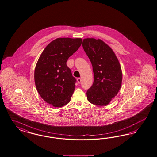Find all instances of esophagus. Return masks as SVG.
Here are the masks:
<instances>
[{"label":"esophagus","mask_w":157,"mask_h":157,"mask_svg":"<svg viewBox=\"0 0 157 157\" xmlns=\"http://www.w3.org/2000/svg\"><path fill=\"white\" fill-rule=\"evenodd\" d=\"M77 82H78V83H80L81 82V79L80 78H78V79H77Z\"/></svg>","instance_id":"34e87169"}]
</instances>
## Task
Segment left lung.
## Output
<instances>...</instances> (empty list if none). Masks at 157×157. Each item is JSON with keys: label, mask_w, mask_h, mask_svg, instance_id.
Returning <instances> with one entry per match:
<instances>
[{"label": "left lung", "mask_w": 157, "mask_h": 157, "mask_svg": "<svg viewBox=\"0 0 157 157\" xmlns=\"http://www.w3.org/2000/svg\"><path fill=\"white\" fill-rule=\"evenodd\" d=\"M82 46L93 66L94 82L87 90V98L93 104L106 106L117 94L123 74L112 49L101 39L87 38Z\"/></svg>", "instance_id": "1"}]
</instances>
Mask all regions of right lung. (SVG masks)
<instances>
[{
  "label": "right lung",
  "mask_w": 157,
  "mask_h": 157,
  "mask_svg": "<svg viewBox=\"0 0 157 157\" xmlns=\"http://www.w3.org/2000/svg\"><path fill=\"white\" fill-rule=\"evenodd\" d=\"M82 38H57L49 43L38 59L34 82L41 97L53 107L70 102L75 90V78L66 62L80 47Z\"/></svg>",
  "instance_id": "right-lung-1"
}]
</instances>
